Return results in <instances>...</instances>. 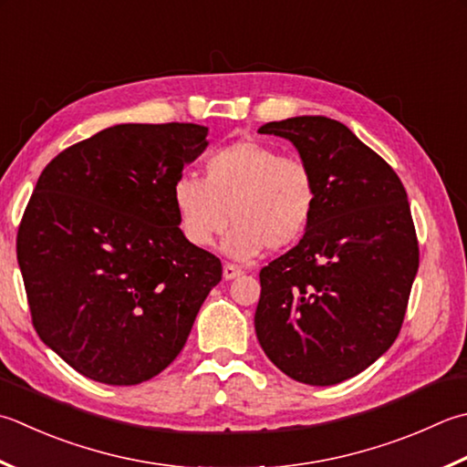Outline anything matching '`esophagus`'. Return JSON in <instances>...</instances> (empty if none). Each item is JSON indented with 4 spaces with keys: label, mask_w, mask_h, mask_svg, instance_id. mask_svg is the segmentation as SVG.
Wrapping results in <instances>:
<instances>
[{
    "label": "esophagus",
    "mask_w": 467,
    "mask_h": 467,
    "mask_svg": "<svg viewBox=\"0 0 467 467\" xmlns=\"http://www.w3.org/2000/svg\"><path fill=\"white\" fill-rule=\"evenodd\" d=\"M223 275H224V279H234V277L243 275V271L236 267V265H233V263H226L224 269H223Z\"/></svg>",
    "instance_id": "esophagus-1"
}]
</instances>
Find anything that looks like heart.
Listing matches in <instances>:
<instances>
[{"mask_svg": "<svg viewBox=\"0 0 467 467\" xmlns=\"http://www.w3.org/2000/svg\"><path fill=\"white\" fill-rule=\"evenodd\" d=\"M204 178L180 176L171 186L184 239L206 249L228 226L224 251L234 259H253L267 246L281 251L307 233L317 208V180L297 155L254 140H243L210 151Z\"/></svg>", "mask_w": 467, "mask_h": 467, "instance_id": "b5f03b06", "label": "heart"}]
</instances>
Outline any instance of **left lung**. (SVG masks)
<instances>
[{
    "mask_svg": "<svg viewBox=\"0 0 467 467\" xmlns=\"http://www.w3.org/2000/svg\"><path fill=\"white\" fill-rule=\"evenodd\" d=\"M259 133L285 137L317 180L304 239L259 273L254 330L289 379L330 387L368 368L397 340L419 269L407 192L348 127L291 117Z\"/></svg>",
    "mask_w": 467,
    "mask_h": 467,
    "instance_id": "1",
    "label": "left lung"
}]
</instances>
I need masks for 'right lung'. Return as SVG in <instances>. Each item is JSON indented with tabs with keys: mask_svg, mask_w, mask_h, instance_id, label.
<instances>
[{
	"mask_svg": "<svg viewBox=\"0 0 467 467\" xmlns=\"http://www.w3.org/2000/svg\"><path fill=\"white\" fill-rule=\"evenodd\" d=\"M206 133L194 123L115 125L40 173L17 263L34 330L82 377L125 387L168 368L223 279L221 259L184 239L171 204Z\"/></svg>",
	"mask_w": 467,
	"mask_h": 467,
	"instance_id": "right-lung-1",
	"label": "right lung"
}]
</instances>
